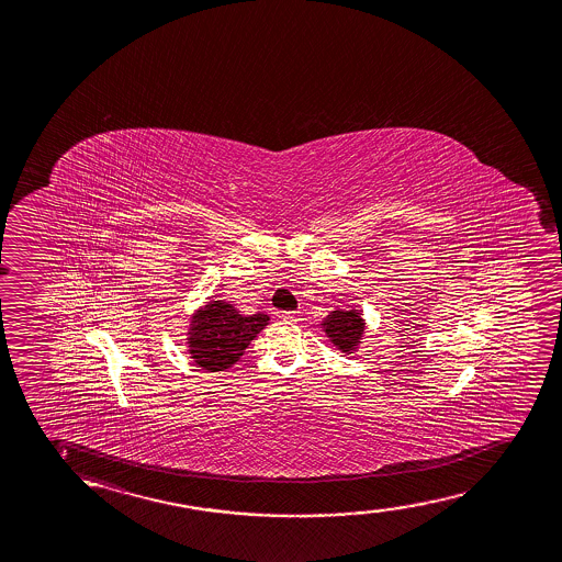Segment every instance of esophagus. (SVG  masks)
<instances>
[{
  "label": "esophagus",
  "instance_id": "esophagus-1",
  "mask_svg": "<svg viewBox=\"0 0 562 562\" xmlns=\"http://www.w3.org/2000/svg\"><path fill=\"white\" fill-rule=\"evenodd\" d=\"M280 317H282L284 322H300V313L297 312H282L280 313Z\"/></svg>",
  "mask_w": 562,
  "mask_h": 562
}]
</instances>
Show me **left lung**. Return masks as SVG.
<instances>
[{"label": "left lung", "instance_id": "1", "mask_svg": "<svg viewBox=\"0 0 562 562\" xmlns=\"http://www.w3.org/2000/svg\"><path fill=\"white\" fill-rule=\"evenodd\" d=\"M325 333L333 340V345H337V349L342 352H350L360 342L362 331H364V322L360 317V313L352 312H333L325 323Z\"/></svg>", "mask_w": 562, "mask_h": 562}]
</instances>
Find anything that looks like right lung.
Instances as JSON below:
<instances>
[{
	"mask_svg": "<svg viewBox=\"0 0 562 562\" xmlns=\"http://www.w3.org/2000/svg\"><path fill=\"white\" fill-rule=\"evenodd\" d=\"M267 323V313L245 317L231 304L212 302L195 313L190 323V355L202 369H229Z\"/></svg>",
	"mask_w": 562,
	"mask_h": 562,
	"instance_id": "1",
	"label": "right lung"
}]
</instances>
